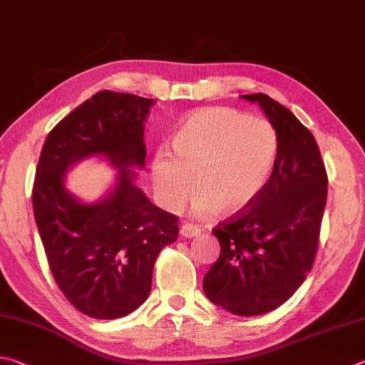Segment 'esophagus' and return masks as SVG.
<instances>
[{
	"instance_id": "obj_1",
	"label": "esophagus",
	"mask_w": 365,
	"mask_h": 365,
	"mask_svg": "<svg viewBox=\"0 0 365 365\" xmlns=\"http://www.w3.org/2000/svg\"><path fill=\"white\" fill-rule=\"evenodd\" d=\"M200 227L192 225V222H184L181 226V235L182 237H195V235H200Z\"/></svg>"
}]
</instances>
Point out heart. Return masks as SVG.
<instances>
[{
    "instance_id": "obj_1",
    "label": "heart",
    "mask_w": 365,
    "mask_h": 365,
    "mask_svg": "<svg viewBox=\"0 0 365 365\" xmlns=\"http://www.w3.org/2000/svg\"><path fill=\"white\" fill-rule=\"evenodd\" d=\"M279 153L276 128L227 107L200 108L184 120L158 157L152 178L160 199L179 208L194 189L195 212L232 215L266 189Z\"/></svg>"
}]
</instances>
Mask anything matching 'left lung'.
Returning <instances> with one entry per match:
<instances>
[{
	"mask_svg": "<svg viewBox=\"0 0 365 365\" xmlns=\"http://www.w3.org/2000/svg\"><path fill=\"white\" fill-rule=\"evenodd\" d=\"M242 99L259 104L279 136L266 189L250 205L213 229L221 253L203 277V292L235 316H259L284 304L314 264L327 171L312 133L263 93Z\"/></svg>",
	"mask_w": 365,
	"mask_h": 365,
	"instance_id": "1",
	"label": "left lung"
}]
</instances>
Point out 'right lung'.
<instances>
[{"label":"right lung","mask_w":365,"mask_h":365,"mask_svg":"<svg viewBox=\"0 0 365 365\" xmlns=\"http://www.w3.org/2000/svg\"><path fill=\"white\" fill-rule=\"evenodd\" d=\"M153 99L99 91L49 131L38 160L34 213L57 287L93 319L130 314L150 293L153 264L176 242L178 216L153 205L128 166H144V120ZM102 155L119 168L118 187L81 204L63 187L70 164Z\"/></svg>","instance_id":"obj_1"}]
</instances>
